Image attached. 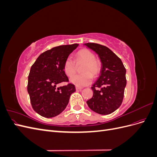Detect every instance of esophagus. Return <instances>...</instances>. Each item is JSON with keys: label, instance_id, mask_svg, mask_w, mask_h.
<instances>
[{"label": "esophagus", "instance_id": "1", "mask_svg": "<svg viewBox=\"0 0 157 157\" xmlns=\"http://www.w3.org/2000/svg\"><path fill=\"white\" fill-rule=\"evenodd\" d=\"M75 88H76V90H82L83 88L82 87H79V86H76Z\"/></svg>", "mask_w": 157, "mask_h": 157}]
</instances>
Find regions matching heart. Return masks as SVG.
I'll use <instances>...</instances> for the list:
<instances>
[{
    "label": "heart",
    "mask_w": 157,
    "mask_h": 157,
    "mask_svg": "<svg viewBox=\"0 0 157 157\" xmlns=\"http://www.w3.org/2000/svg\"><path fill=\"white\" fill-rule=\"evenodd\" d=\"M76 61L77 63L80 61L85 62L82 69L84 73L73 76L76 72V64L75 61L70 57L65 60L63 64L65 73L69 77L73 76L70 78V81L76 86H87L92 82L93 76L96 77L100 71V61L95 58L94 54L88 49L80 50L77 52L76 54Z\"/></svg>",
    "instance_id": "obj_1"
}]
</instances>
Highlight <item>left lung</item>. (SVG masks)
Here are the masks:
<instances>
[{"label":"left lung","instance_id":"obj_1","mask_svg":"<svg viewBox=\"0 0 157 157\" xmlns=\"http://www.w3.org/2000/svg\"><path fill=\"white\" fill-rule=\"evenodd\" d=\"M84 45L96 52L101 63L100 75L92 86L93 97L86 103L93 111L109 115L122 102L126 85V69L121 59L107 47L96 43Z\"/></svg>","mask_w":157,"mask_h":157}]
</instances>
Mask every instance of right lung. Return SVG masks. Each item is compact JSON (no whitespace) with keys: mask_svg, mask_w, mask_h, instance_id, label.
Listing matches in <instances>:
<instances>
[{"mask_svg":"<svg viewBox=\"0 0 157 157\" xmlns=\"http://www.w3.org/2000/svg\"><path fill=\"white\" fill-rule=\"evenodd\" d=\"M78 44L59 46L41 54L31 66L28 77L27 92L34 111L42 117H54L64 111L75 85L57 88L58 84L68 82L63 70L65 60L77 48Z\"/></svg>","mask_w":157,"mask_h":157,"instance_id":"obj_1","label":"right lung"}]
</instances>
